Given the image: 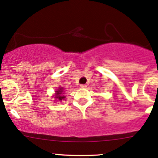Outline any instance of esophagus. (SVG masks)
Listing matches in <instances>:
<instances>
[{
	"label": "esophagus",
	"instance_id": "1",
	"mask_svg": "<svg viewBox=\"0 0 158 158\" xmlns=\"http://www.w3.org/2000/svg\"><path fill=\"white\" fill-rule=\"evenodd\" d=\"M80 87L82 89H85L87 87V85H85V84H82V85H80Z\"/></svg>",
	"mask_w": 158,
	"mask_h": 158
}]
</instances>
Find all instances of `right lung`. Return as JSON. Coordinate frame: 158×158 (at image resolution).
Here are the masks:
<instances>
[{
	"instance_id": "add662e5",
	"label": "right lung",
	"mask_w": 158,
	"mask_h": 158,
	"mask_svg": "<svg viewBox=\"0 0 158 158\" xmlns=\"http://www.w3.org/2000/svg\"><path fill=\"white\" fill-rule=\"evenodd\" d=\"M62 95H63V89L60 88L58 89V91H56V98H57V99H59L61 101L62 99H63V98H65V97L63 96Z\"/></svg>"
}]
</instances>
